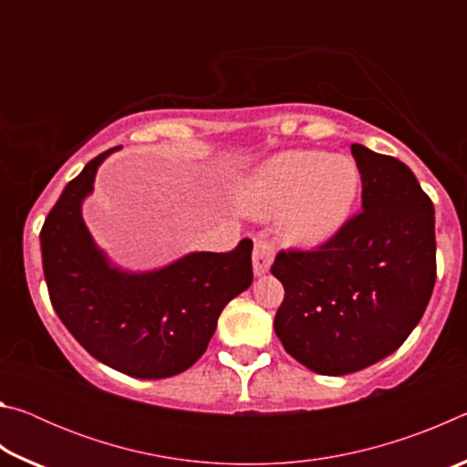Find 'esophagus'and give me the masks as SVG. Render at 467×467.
I'll list each match as a JSON object with an SVG mask.
<instances>
[{
	"label": "esophagus",
	"instance_id": "1",
	"mask_svg": "<svg viewBox=\"0 0 467 467\" xmlns=\"http://www.w3.org/2000/svg\"><path fill=\"white\" fill-rule=\"evenodd\" d=\"M274 262V244L265 239L255 241V247H253V272L255 275H264Z\"/></svg>",
	"mask_w": 467,
	"mask_h": 467
}]
</instances>
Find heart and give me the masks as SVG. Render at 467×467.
Instances as JSON below:
<instances>
[{"label": "heart", "instance_id": "b5f03b06", "mask_svg": "<svg viewBox=\"0 0 467 467\" xmlns=\"http://www.w3.org/2000/svg\"><path fill=\"white\" fill-rule=\"evenodd\" d=\"M360 172L348 156L290 150L270 158L243 181V205L255 216L282 214V234L296 244L334 236L350 216Z\"/></svg>", "mask_w": 467, "mask_h": 467}]
</instances>
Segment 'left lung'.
<instances>
[{"label":"left lung","mask_w":467,"mask_h":467,"mask_svg":"<svg viewBox=\"0 0 467 467\" xmlns=\"http://www.w3.org/2000/svg\"><path fill=\"white\" fill-rule=\"evenodd\" d=\"M362 210L309 251H280L274 319L292 358L319 375L375 365L406 342L437 280L434 205L404 162L352 144Z\"/></svg>","instance_id":"left-lung-1"}]
</instances>
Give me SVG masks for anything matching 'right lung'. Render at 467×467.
<instances>
[{"label":"right lung","mask_w":467,"mask_h":467,"mask_svg":"<svg viewBox=\"0 0 467 467\" xmlns=\"http://www.w3.org/2000/svg\"><path fill=\"white\" fill-rule=\"evenodd\" d=\"M115 150L92 158L45 218V282L55 313L90 357L130 377H172L195 365L228 300L251 286L253 243L189 253L146 274L110 265L84 224L82 202Z\"/></svg>","instance_id":"obj_1"}]
</instances>
